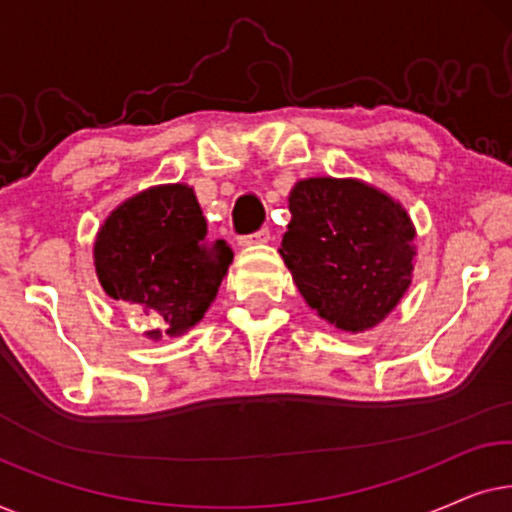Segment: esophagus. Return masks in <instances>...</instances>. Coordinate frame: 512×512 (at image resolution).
<instances>
[{
  "label": "esophagus",
  "instance_id": "esophagus-1",
  "mask_svg": "<svg viewBox=\"0 0 512 512\" xmlns=\"http://www.w3.org/2000/svg\"><path fill=\"white\" fill-rule=\"evenodd\" d=\"M268 240H270V230L261 228V230H256V233L240 237V247H254V244H265Z\"/></svg>",
  "mask_w": 512,
  "mask_h": 512
}]
</instances>
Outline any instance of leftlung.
<instances>
[{
  "label": "left lung",
  "instance_id": "obj_1",
  "mask_svg": "<svg viewBox=\"0 0 512 512\" xmlns=\"http://www.w3.org/2000/svg\"><path fill=\"white\" fill-rule=\"evenodd\" d=\"M282 254L300 296L340 331L380 324L408 291L415 226L387 193L359 179L293 186Z\"/></svg>",
  "mask_w": 512,
  "mask_h": 512
}]
</instances>
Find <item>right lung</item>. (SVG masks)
Returning <instances> with one entry per match:
<instances>
[{"label":"right lung","instance_id":"1","mask_svg":"<svg viewBox=\"0 0 512 512\" xmlns=\"http://www.w3.org/2000/svg\"><path fill=\"white\" fill-rule=\"evenodd\" d=\"M93 256L104 293L153 319L151 340L198 324L233 263V249L207 235L186 184L153 186L125 200L102 223Z\"/></svg>","mask_w":512,"mask_h":512}]
</instances>
